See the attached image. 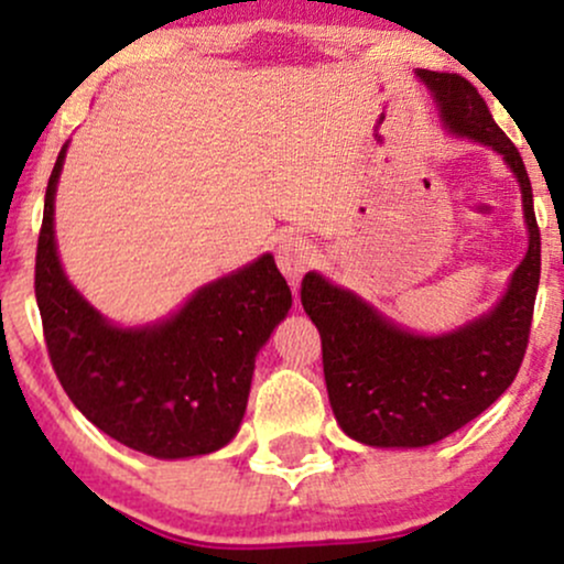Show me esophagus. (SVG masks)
<instances>
[{
	"label": "esophagus",
	"mask_w": 564,
	"mask_h": 564,
	"mask_svg": "<svg viewBox=\"0 0 564 564\" xmlns=\"http://www.w3.org/2000/svg\"><path fill=\"white\" fill-rule=\"evenodd\" d=\"M275 260H278V268H281V273L286 275L291 286L296 289V283H300L302 275L307 273L310 264L315 262V249L307 238L289 236L278 243Z\"/></svg>",
	"instance_id": "obj_1"
}]
</instances>
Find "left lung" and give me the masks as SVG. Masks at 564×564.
Listing matches in <instances>:
<instances>
[{
    "mask_svg": "<svg viewBox=\"0 0 564 564\" xmlns=\"http://www.w3.org/2000/svg\"><path fill=\"white\" fill-rule=\"evenodd\" d=\"M416 76L432 89L453 134L494 148L514 172L530 243L503 300L488 315L443 336L405 332L352 291L318 273L304 275L302 307L321 332L336 422L352 440L377 448L437 443L507 392L525 358L541 278V232L520 151L464 76L426 68Z\"/></svg>",
    "mask_w": 564,
    "mask_h": 564,
    "instance_id": "1",
    "label": "left lung"
}]
</instances>
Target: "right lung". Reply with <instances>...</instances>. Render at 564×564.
<instances>
[{
    "instance_id": "right-lung-1",
    "label": "right lung",
    "mask_w": 564,
    "mask_h": 564,
    "mask_svg": "<svg viewBox=\"0 0 564 564\" xmlns=\"http://www.w3.org/2000/svg\"><path fill=\"white\" fill-rule=\"evenodd\" d=\"M63 145L36 243L34 291L44 341L63 390L84 416L127 448L156 458L219 451L236 437L254 358L286 318L291 289L273 254L206 283L172 318L142 328L108 323L68 283L55 246Z\"/></svg>"
}]
</instances>
